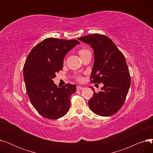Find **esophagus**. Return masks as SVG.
<instances>
[{
  "mask_svg": "<svg viewBox=\"0 0 153 153\" xmlns=\"http://www.w3.org/2000/svg\"><path fill=\"white\" fill-rule=\"evenodd\" d=\"M84 89V87H83L82 86H81V85H77V90H78V91L82 90V89Z\"/></svg>",
  "mask_w": 153,
  "mask_h": 153,
  "instance_id": "esophagus-1",
  "label": "esophagus"
}]
</instances>
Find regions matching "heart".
Wrapping results in <instances>:
<instances>
[{
  "instance_id": "obj_1",
  "label": "heart",
  "mask_w": 153,
  "mask_h": 153,
  "mask_svg": "<svg viewBox=\"0 0 153 153\" xmlns=\"http://www.w3.org/2000/svg\"><path fill=\"white\" fill-rule=\"evenodd\" d=\"M89 52H90V51L88 50V49H87V48H80V49L78 51V53H79V54L80 56V57H81V56H82L85 55L86 53H89ZM75 78H76V79L77 80V81H80V82L82 81V79H83L82 76H81L80 74H76L75 76Z\"/></svg>"
}]
</instances>
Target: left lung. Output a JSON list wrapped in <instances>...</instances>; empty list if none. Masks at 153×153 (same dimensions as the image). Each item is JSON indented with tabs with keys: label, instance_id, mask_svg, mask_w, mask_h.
I'll return each instance as SVG.
<instances>
[{
	"label": "left lung",
	"instance_id": "1",
	"mask_svg": "<svg viewBox=\"0 0 153 153\" xmlns=\"http://www.w3.org/2000/svg\"><path fill=\"white\" fill-rule=\"evenodd\" d=\"M78 39L90 45L94 50L95 62L91 82L104 85L99 93L94 91L88 102L89 106L98 115H113L123 106L131 84L125 56L114 42L104 35L95 33Z\"/></svg>",
	"mask_w": 153,
	"mask_h": 153
}]
</instances>
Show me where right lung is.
Wrapping results in <instances>:
<instances>
[{
	"mask_svg": "<svg viewBox=\"0 0 153 153\" xmlns=\"http://www.w3.org/2000/svg\"><path fill=\"white\" fill-rule=\"evenodd\" d=\"M77 39L47 38L29 53L23 66L27 93L39 115L54 120L65 115L71 105V95L76 86L67 84L58 87L53 79L63 67L66 54L76 45Z\"/></svg>",
	"mask_w": 153,
	"mask_h": 153,
	"instance_id": "right-lung-1",
	"label": "right lung"
}]
</instances>
